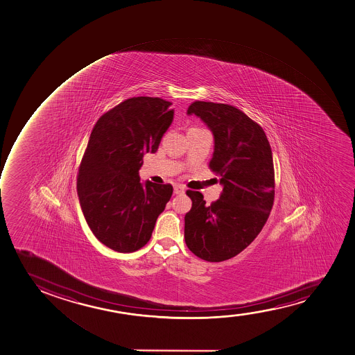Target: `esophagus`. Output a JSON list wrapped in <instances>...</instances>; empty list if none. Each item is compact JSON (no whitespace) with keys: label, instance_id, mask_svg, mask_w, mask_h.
<instances>
[{"label":"esophagus","instance_id":"esophagus-1","mask_svg":"<svg viewBox=\"0 0 355 355\" xmlns=\"http://www.w3.org/2000/svg\"><path fill=\"white\" fill-rule=\"evenodd\" d=\"M173 191H175V195H182V193L185 192V189H184V187H182V185H175Z\"/></svg>","mask_w":355,"mask_h":355}]
</instances>
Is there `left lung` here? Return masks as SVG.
<instances>
[{
    "label": "left lung",
    "mask_w": 355,
    "mask_h": 355,
    "mask_svg": "<svg viewBox=\"0 0 355 355\" xmlns=\"http://www.w3.org/2000/svg\"><path fill=\"white\" fill-rule=\"evenodd\" d=\"M187 114L200 116L214 133L209 168L223 191L207 205L200 192L187 190L192 207L185 215V243L197 257L222 262L243 251L270 215L275 197L270 144L259 123L232 105L195 101Z\"/></svg>",
    "instance_id": "1"
}]
</instances>
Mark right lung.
I'll list each match as a JSON object with an SVG mask.
<instances>
[{
    "label": "right lung",
    "mask_w": 355,
    "mask_h": 355,
    "mask_svg": "<svg viewBox=\"0 0 355 355\" xmlns=\"http://www.w3.org/2000/svg\"><path fill=\"white\" fill-rule=\"evenodd\" d=\"M171 105L160 98H131L104 113L93 128L76 190L88 227L112 250L133 252L148 243L171 198V184L143 185L139 178L144 155L157 151L171 125Z\"/></svg>",
    "instance_id": "add662e5"
}]
</instances>
